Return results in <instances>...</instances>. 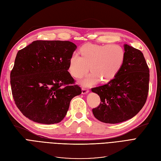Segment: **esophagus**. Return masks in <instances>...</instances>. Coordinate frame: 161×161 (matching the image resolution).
Masks as SVG:
<instances>
[{"label":"esophagus","instance_id":"1","mask_svg":"<svg viewBox=\"0 0 161 161\" xmlns=\"http://www.w3.org/2000/svg\"><path fill=\"white\" fill-rule=\"evenodd\" d=\"M89 92V90L88 89L85 88V87H82V94H86Z\"/></svg>","mask_w":161,"mask_h":161}]
</instances>
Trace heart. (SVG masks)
Listing matches in <instances>:
<instances>
[{
	"label": "heart",
	"mask_w": 161,
	"mask_h": 161,
	"mask_svg": "<svg viewBox=\"0 0 161 161\" xmlns=\"http://www.w3.org/2000/svg\"><path fill=\"white\" fill-rule=\"evenodd\" d=\"M80 56L72 54L69 59V71L75 78H80L92 72L80 81L84 86H91L98 82H108L118 74L125 60V52L117 45H98L85 43L79 50ZM90 68H88V66Z\"/></svg>",
	"instance_id": "heart-1"
}]
</instances>
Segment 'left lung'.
<instances>
[{"label": "left lung", "instance_id": "left-lung-1", "mask_svg": "<svg viewBox=\"0 0 161 161\" xmlns=\"http://www.w3.org/2000/svg\"><path fill=\"white\" fill-rule=\"evenodd\" d=\"M125 60L118 74L106 85L91 89L100 105L92 109L95 118L118 124L132 118L142 109L149 89V69L142 52L124 44Z\"/></svg>", "mask_w": 161, "mask_h": 161}]
</instances>
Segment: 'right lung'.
Returning <instances> with one entry per match:
<instances>
[{
  "mask_svg": "<svg viewBox=\"0 0 161 161\" xmlns=\"http://www.w3.org/2000/svg\"><path fill=\"white\" fill-rule=\"evenodd\" d=\"M76 48L69 41L37 40L17 52L11 72V90L26 118L43 124L64 118L72 99L82 92L68 71Z\"/></svg>",
  "mask_w": 161,
  "mask_h": 161,
  "instance_id": "1",
  "label": "right lung"
}]
</instances>
